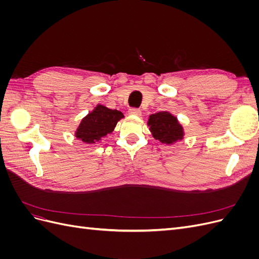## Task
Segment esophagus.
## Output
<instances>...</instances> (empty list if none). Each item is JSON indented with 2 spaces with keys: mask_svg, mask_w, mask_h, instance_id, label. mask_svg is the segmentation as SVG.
Wrapping results in <instances>:
<instances>
[{
  "mask_svg": "<svg viewBox=\"0 0 259 259\" xmlns=\"http://www.w3.org/2000/svg\"><path fill=\"white\" fill-rule=\"evenodd\" d=\"M128 113L133 114V115H140L142 114V111H140L138 108H131L128 110Z\"/></svg>",
  "mask_w": 259,
  "mask_h": 259,
  "instance_id": "34e87169",
  "label": "esophagus"
}]
</instances>
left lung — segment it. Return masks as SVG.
Returning <instances> with one entry per match:
<instances>
[{"label": "left lung", "instance_id": "1", "mask_svg": "<svg viewBox=\"0 0 259 259\" xmlns=\"http://www.w3.org/2000/svg\"><path fill=\"white\" fill-rule=\"evenodd\" d=\"M148 125L150 126L153 137L162 144H173L184 136L183 127L176 117L166 111L151 114L149 116Z\"/></svg>", "mask_w": 259, "mask_h": 259}]
</instances>
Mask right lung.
Listing matches in <instances>:
<instances>
[{"instance_id":"add662e5","label":"right lung","mask_w":259,"mask_h":259,"mask_svg":"<svg viewBox=\"0 0 259 259\" xmlns=\"http://www.w3.org/2000/svg\"><path fill=\"white\" fill-rule=\"evenodd\" d=\"M123 116V113L119 110H112L98 105L82 120L75 136L86 144H95V142L112 133L116 123Z\"/></svg>"}]
</instances>
